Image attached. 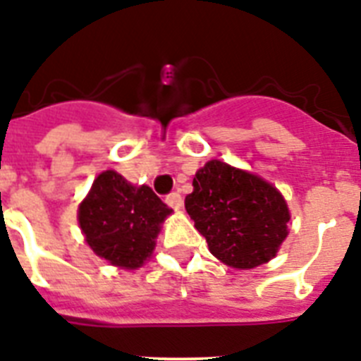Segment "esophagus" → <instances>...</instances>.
I'll return each instance as SVG.
<instances>
[{"label": "esophagus", "instance_id": "esophagus-1", "mask_svg": "<svg viewBox=\"0 0 361 361\" xmlns=\"http://www.w3.org/2000/svg\"><path fill=\"white\" fill-rule=\"evenodd\" d=\"M165 202L171 205L172 209H180L183 205V198H181L180 192H171V195H166Z\"/></svg>", "mask_w": 361, "mask_h": 361}]
</instances>
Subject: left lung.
<instances>
[{
  "label": "left lung",
  "mask_w": 361,
  "mask_h": 361,
  "mask_svg": "<svg viewBox=\"0 0 361 361\" xmlns=\"http://www.w3.org/2000/svg\"><path fill=\"white\" fill-rule=\"evenodd\" d=\"M185 209L224 264L250 269L274 259L288 235L286 202L271 183L224 161L205 163Z\"/></svg>",
  "instance_id": "obj_1"
}]
</instances>
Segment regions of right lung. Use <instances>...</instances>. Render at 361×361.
I'll return each instance as SVG.
<instances>
[{
    "mask_svg": "<svg viewBox=\"0 0 361 361\" xmlns=\"http://www.w3.org/2000/svg\"><path fill=\"white\" fill-rule=\"evenodd\" d=\"M171 213L150 187H134L115 171H106L78 207V224L97 255L134 269L152 253L159 226Z\"/></svg>",
    "mask_w": 361,
    "mask_h": 361,
    "instance_id": "right-lung-1",
    "label": "right lung"
}]
</instances>
